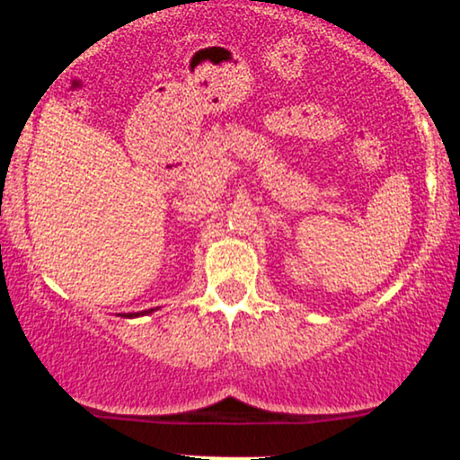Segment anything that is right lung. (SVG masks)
<instances>
[{"label": "right lung", "instance_id": "right-lung-1", "mask_svg": "<svg viewBox=\"0 0 460 460\" xmlns=\"http://www.w3.org/2000/svg\"><path fill=\"white\" fill-rule=\"evenodd\" d=\"M153 311H157V309H146V311H138V314H124L126 317H140V315H149V314H153Z\"/></svg>", "mask_w": 460, "mask_h": 460}]
</instances>
